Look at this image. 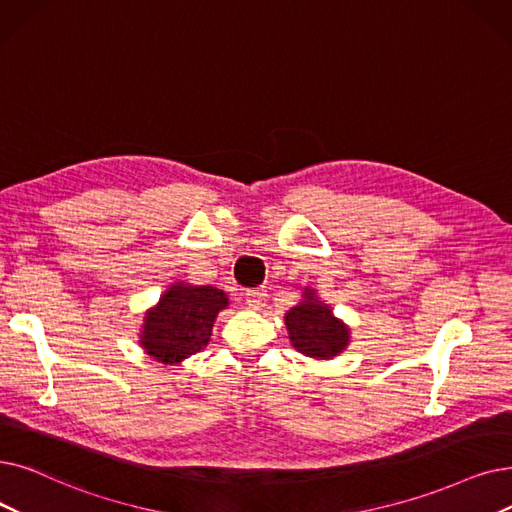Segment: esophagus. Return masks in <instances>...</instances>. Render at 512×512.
<instances>
[{"mask_svg":"<svg viewBox=\"0 0 512 512\" xmlns=\"http://www.w3.org/2000/svg\"><path fill=\"white\" fill-rule=\"evenodd\" d=\"M265 297H268V293H265L263 288H251V291H247V303L253 309L263 307L265 305Z\"/></svg>","mask_w":512,"mask_h":512,"instance_id":"obj_1","label":"esophagus"}]
</instances>
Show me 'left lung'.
Here are the masks:
<instances>
[{"instance_id":"obj_1","label":"left lung","mask_w":512,"mask_h":512,"mask_svg":"<svg viewBox=\"0 0 512 512\" xmlns=\"http://www.w3.org/2000/svg\"><path fill=\"white\" fill-rule=\"evenodd\" d=\"M288 337L297 351L314 360H332L349 345V328L332 316V309L305 288L303 301L284 316Z\"/></svg>"}]
</instances>
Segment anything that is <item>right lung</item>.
<instances>
[{"label": "right lung", "mask_w": 512, "mask_h": 512, "mask_svg": "<svg viewBox=\"0 0 512 512\" xmlns=\"http://www.w3.org/2000/svg\"><path fill=\"white\" fill-rule=\"evenodd\" d=\"M228 297L215 286L171 284L167 293L144 318L140 345L163 364H180L201 351L211 337V328Z\"/></svg>", "instance_id": "right-lung-1"}]
</instances>
